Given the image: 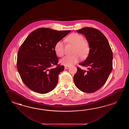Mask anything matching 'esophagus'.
Segmentation results:
<instances>
[{"label":"esophagus","instance_id":"obj_1","mask_svg":"<svg viewBox=\"0 0 129 129\" xmlns=\"http://www.w3.org/2000/svg\"><path fill=\"white\" fill-rule=\"evenodd\" d=\"M69 67H69V66H66L64 67V68L67 70V69H68L69 68Z\"/></svg>","mask_w":129,"mask_h":129}]
</instances>
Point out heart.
I'll use <instances>...</instances> for the list:
<instances>
[{
    "instance_id": "1",
    "label": "heart",
    "mask_w": 129,
    "mask_h": 129,
    "mask_svg": "<svg viewBox=\"0 0 129 129\" xmlns=\"http://www.w3.org/2000/svg\"><path fill=\"white\" fill-rule=\"evenodd\" d=\"M70 44L75 45L73 53L71 56H66L61 59L60 63L64 66H70L77 63L80 59V56L85 58L89 51V45L88 41L84 39L83 36L77 33H72L66 39ZM54 50L56 54L61 57L64 54V45L62 41H58L55 45Z\"/></svg>"
}]
</instances>
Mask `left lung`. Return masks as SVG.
I'll use <instances>...</instances> for the list:
<instances>
[{"label":"left lung","instance_id":"obj_1","mask_svg":"<svg viewBox=\"0 0 129 129\" xmlns=\"http://www.w3.org/2000/svg\"><path fill=\"white\" fill-rule=\"evenodd\" d=\"M77 32L85 36L90 49L86 60L79 63L88 67V71L77 67L74 76V83L82 92L93 93L104 85L112 71V50L106 36L96 28L83 27Z\"/></svg>","mask_w":129,"mask_h":129}]
</instances>
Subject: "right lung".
<instances>
[{"label": "right lung", "mask_w": 129, "mask_h": 129, "mask_svg": "<svg viewBox=\"0 0 129 129\" xmlns=\"http://www.w3.org/2000/svg\"><path fill=\"white\" fill-rule=\"evenodd\" d=\"M70 32L39 28L22 44L17 53V69L22 82L31 90L44 94L55 88L64 66L58 65L55 45ZM53 65L57 67L52 69Z\"/></svg>", "instance_id": "1"}]
</instances>
